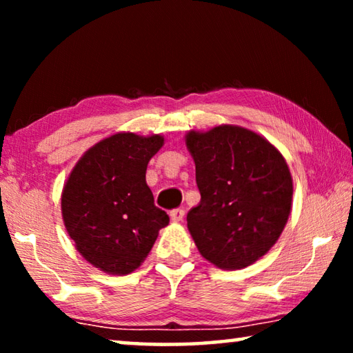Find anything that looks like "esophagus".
I'll list each match as a JSON object with an SVG mask.
<instances>
[{"mask_svg": "<svg viewBox=\"0 0 353 353\" xmlns=\"http://www.w3.org/2000/svg\"><path fill=\"white\" fill-rule=\"evenodd\" d=\"M170 216H171V219H172V221H174V223H179V221H182V219H183V216H185V210H183V208H174V210H171Z\"/></svg>", "mask_w": 353, "mask_h": 353, "instance_id": "esophagus-1", "label": "esophagus"}]
</instances>
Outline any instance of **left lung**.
<instances>
[{
    "label": "left lung",
    "instance_id": "8db88e82",
    "mask_svg": "<svg viewBox=\"0 0 353 353\" xmlns=\"http://www.w3.org/2000/svg\"><path fill=\"white\" fill-rule=\"evenodd\" d=\"M201 202L187 214L201 255L241 270L270 250L288 221L292 179L276 148L252 130L218 126L187 135Z\"/></svg>",
    "mask_w": 353,
    "mask_h": 353
}]
</instances>
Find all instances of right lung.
Instances as JSON below:
<instances>
[{
	"label": "right lung",
	"instance_id": "right-lung-1",
	"mask_svg": "<svg viewBox=\"0 0 353 353\" xmlns=\"http://www.w3.org/2000/svg\"><path fill=\"white\" fill-rule=\"evenodd\" d=\"M160 135L115 134L82 155L62 193V216L76 249L107 274L132 272L170 216L155 207L146 168Z\"/></svg>",
	"mask_w": 353,
	"mask_h": 353
}]
</instances>
